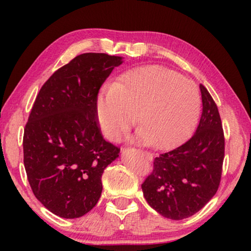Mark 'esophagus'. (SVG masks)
Masks as SVG:
<instances>
[{
    "label": "esophagus",
    "instance_id": "34e87169",
    "mask_svg": "<svg viewBox=\"0 0 251 251\" xmlns=\"http://www.w3.org/2000/svg\"><path fill=\"white\" fill-rule=\"evenodd\" d=\"M143 153H144V154H145V155H146V156H149V154H147V153H145V152H143Z\"/></svg>",
    "mask_w": 251,
    "mask_h": 251
}]
</instances>
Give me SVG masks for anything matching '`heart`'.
<instances>
[{"mask_svg":"<svg viewBox=\"0 0 251 251\" xmlns=\"http://www.w3.org/2000/svg\"><path fill=\"white\" fill-rule=\"evenodd\" d=\"M198 85L161 66L136 68L97 100L99 126L107 138L118 140L136 121L142 128L137 139L166 149L183 140L200 113Z\"/></svg>","mask_w":251,"mask_h":251,"instance_id":"heart-1","label":"heart"}]
</instances>
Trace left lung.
Instances as JSON below:
<instances>
[{"instance_id":"8db88e82","label":"left lung","mask_w":251,"mask_h":251,"mask_svg":"<svg viewBox=\"0 0 251 251\" xmlns=\"http://www.w3.org/2000/svg\"><path fill=\"white\" fill-rule=\"evenodd\" d=\"M202 114L193 136L154 159L142 184L147 203L163 217L180 221L201 210L221 184L225 139L217 105L200 84Z\"/></svg>"}]
</instances>
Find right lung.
Segmentation results:
<instances>
[{
    "label": "right lung",
    "instance_id": "obj_1",
    "mask_svg": "<svg viewBox=\"0 0 251 251\" xmlns=\"http://www.w3.org/2000/svg\"><path fill=\"white\" fill-rule=\"evenodd\" d=\"M122 57L82 53L42 85L24 130V166L34 195L52 214L78 218L97 204L101 175L119 156L97 118L99 89Z\"/></svg>",
    "mask_w": 251,
    "mask_h": 251
}]
</instances>
